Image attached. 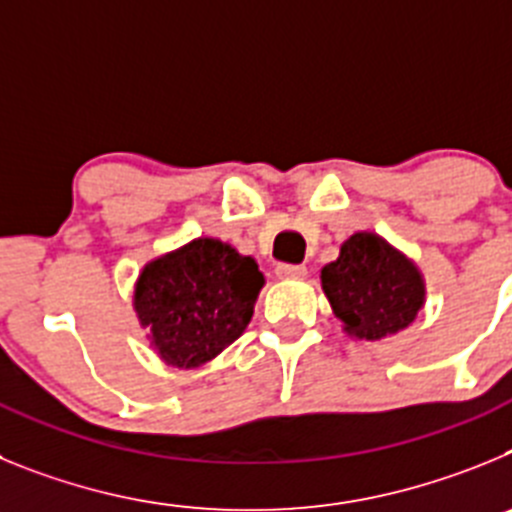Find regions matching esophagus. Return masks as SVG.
I'll list each match as a JSON object with an SVG mask.
<instances>
[{
    "mask_svg": "<svg viewBox=\"0 0 512 512\" xmlns=\"http://www.w3.org/2000/svg\"><path fill=\"white\" fill-rule=\"evenodd\" d=\"M307 274V269L302 264H279L277 277L282 279H302Z\"/></svg>",
    "mask_w": 512,
    "mask_h": 512,
    "instance_id": "esophagus-1",
    "label": "esophagus"
}]
</instances>
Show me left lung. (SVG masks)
I'll use <instances>...</instances> for the list:
<instances>
[{
  "label": "left lung",
  "instance_id": "1",
  "mask_svg": "<svg viewBox=\"0 0 512 512\" xmlns=\"http://www.w3.org/2000/svg\"><path fill=\"white\" fill-rule=\"evenodd\" d=\"M323 292L348 336L379 341L408 328L425 300L420 271L374 233H356L320 274Z\"/></svg>",
  "mask_w": 512,
  "mask_h": 512
}]
</instances>
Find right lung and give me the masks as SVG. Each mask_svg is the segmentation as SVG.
<instances>
[{
    "label": "right lung",
    "mask_w": 512,
    "mask_h": 512,
    "mask_svg": "<svg viewBox=\"0 0 512 512\" xmlns=\"http://www.w3.org/2000/svg\"><path fill=\"white\" fill-rule=\"evenodd\" d=\"M261 287L264 274L251 256L215 238H197L143 269L133 305L158 356L194 369L246 330Z\"/></svg>",
    "instance_id": "1"
}]
</instances>
